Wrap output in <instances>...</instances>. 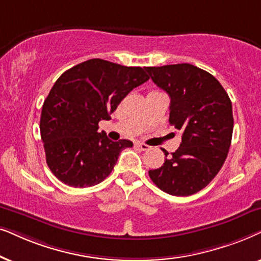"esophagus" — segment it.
Here are the masks:
<instances>
[{"label": "esophagus", "mask_w": 261, "mask_h": 261, "mask_svg": "<svg viewBox=\"0 0 261 261\" xmlns=\"http://www.w3.org/2000/svg\"><path fill=\"white\" fill-rule=\"evenodd\" d=\"M135 147L140 148L141 150H149V149H150V147H149L148 144L142 143V142H136V143H135Z\"/></svg>", "instance_id": "1"}]
</instances>
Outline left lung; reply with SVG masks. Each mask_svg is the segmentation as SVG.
I'll return each mask as SVG.
<instances>
[{
    "instance_id": "1",
    "label": "left lung",
    "mask_w": 261,
    "mask_h": 261,
    "mask_svg": "<svg viewBox=\"0 0 261 261\" xmlns=\"http://www.w3.org/2000/svg\"><path fill=\"white\" fill-rule=\"evenodd\" d=\"M149 77L171 98L169 124L181 143L165 163L149 171L152 182L172 196H191L210 184L227 159L234 118L231 101L213 75L192 64L147 67Z\"/></svg>"
}]
</instances>
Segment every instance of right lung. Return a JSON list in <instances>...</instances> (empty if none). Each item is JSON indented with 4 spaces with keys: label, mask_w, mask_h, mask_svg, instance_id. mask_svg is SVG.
I'll return each instance as SVG.
<instances>
[{
    "label": "right lung",
    "mask_w": 261,
    "mask_h": 261,
    "mask_svg": "<svg viewBox=\"0 0 261 261\" xmlns=\"http://www.w3.org/2000/svg\"><path fill=\"white\" fill-rule=\"evenodd\" d=\"M141 67H124L93 58L64 71L45 99L40 136L46 163L58 180L71 187H89L111 174L127 140L111 141L98 133L121 100L148 81Z\"/></svg>",
    "instance_id": "right-lung-1"
}]
</instances>
